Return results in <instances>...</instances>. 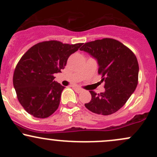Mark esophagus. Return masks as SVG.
Segmentation results:
<instances>
[{
  "label": "esophagus",
  "instance_id": "obj_1",
  "mask_svg": "<svg viewBox=\"0 0 157 157\" xmlns=\"http://www.w3.org/2000/svg\"><path fill=\"white\" fill-rule=\"evenodd\" d=\"M73 89L75 90V91L76 93H78V94H80V93L83 92V90H82V89H81V88H79V87H75Z\"/></svg>",
  "mask_w": 157,
  "mask_h": 157
}]
</instances>
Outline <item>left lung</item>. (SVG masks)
I'll return each instance as SVG.
<instances>
[{"label":"left lung","instance_id":"left-lung-1","mask_svg":"<svg viewBox=\"0 0 157 157\" xmlns=\"http://www.w3.org/2000/svg\"><path fill=\"white\" fill-rule=\"evenodd\" d=\"M97 59L105 91L90 90L91 100L85 105L90 112L109 115L126 103L138 85L139 63L128 47L118 40L104 38L86 43L80 48Z\"/></svg>","mask_w":157,"mask_h":157}]
</instances>
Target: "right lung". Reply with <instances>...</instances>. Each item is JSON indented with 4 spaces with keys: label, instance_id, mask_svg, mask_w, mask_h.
<instances>
[{
    "label": "right lung",
    "instance_id": "obj_1",
    "mask_svg": "<svg viewBox=\"0 0 157 157\" xmlns=\"http://www.w3.org/2000/svg\"><path fill=\"white\" fill-rule=\"evenodd\" d=\"M83 43L64 44L57 40L39 43L21 57L13 74L18 102L28 114L46 118L58 109L65 87L55 81L69 57Z\"/></svg>",
    "mask_w": 157,
    "mask_h": 157
}]
</instances>
